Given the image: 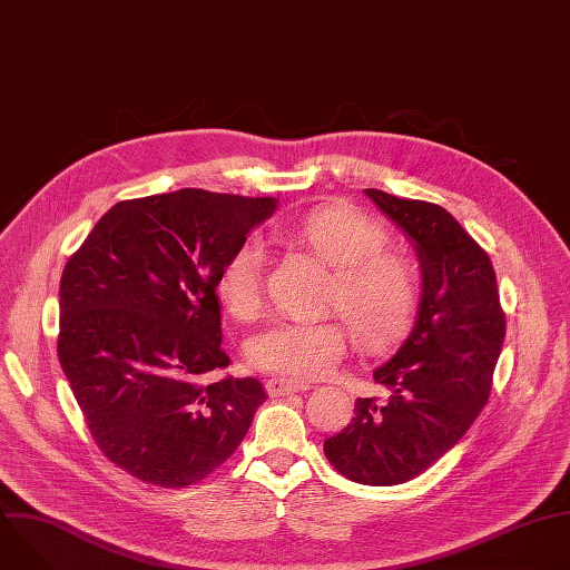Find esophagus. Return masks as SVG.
<instances>
[{"label":"esophagus","instance_id":"34e87169","mask_svg":"<svg viewBox=\"0 0 570 570\" xmlns=\"http://www.w3.org/2000/svg\"><path fill=\"white\" fill-rule=\"evenodd\" d=\"M308 390L306 383H297V381H288V379H271L266 383V392L271 396H286V394H295V392H304Z\"/></svg>","mask_w":570,"mask_h":570}]
</instances>
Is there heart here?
<instances>
[{"label":"heart","instance_id":"heart-1","mask_svg":"<svg viewBox=\"0 0 570 570\" xmlns=\"http://www.w3.org/2000/svg\"><path fill=\"white\" fill-rule=\"evenodd\" d=\"M291 236L334 273L327 306L341 311L367 350H383L409 327L417 304L413 266L385 253L387 229L350 207L320 209L299 220ZM266 248L257 236L240 240L218 275V295L236 317H253L264 297ZM350 347L338 320H279L248 345L255 367L293 381H311L332 372Z\"/></svg>","mask_w":570,"mask_h":570}]
</instances>
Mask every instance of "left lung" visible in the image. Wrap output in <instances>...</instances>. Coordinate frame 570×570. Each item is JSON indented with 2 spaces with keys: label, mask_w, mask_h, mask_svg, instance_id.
I'll use <instances>...</instances> for the list:
<instances>
[{
  "label": "left lung",
  "mask_w": 570,
  "mask_h": 570,
  "mask_svg": "<svg viewBox=\"0 0 570 570\" xmlns=\"http://www.w3.org/2000/svg\"><path fill=\"white\" fill-rule=\"evenodd\" d=\"M365 196L413 243L422 293L413 332L374 370L387 399H356L352 422L324 440V455L354 482L387 487L424 473L480 415L505 313L490 257L444 207L379 189Z\"/></svg>",
  "instance_id": "obj_1"
}]
</instances>
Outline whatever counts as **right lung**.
<instances>
[{
    "label": "right lung",
    "instance_id": "1",
    "mask_svg": "<svg viewBox=\"0 0 570 570\" xmlns=\"http://www.w3.org/2000/svg\"><path fill=\"white\" fill-rule=\"evenodd\" d=\"M277 198L180 189L108 209L60 279L58 361L104 455L157 487L220 466L266 401L229 365L216 297L225 259Z\"/></svg>",
    "mask_w": 570,
    "mask_h": 570
}]
</instances>
